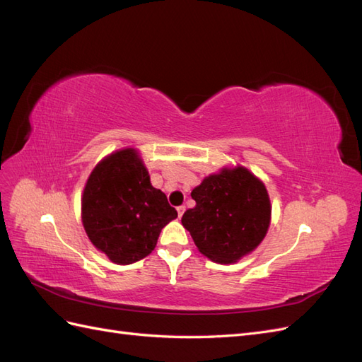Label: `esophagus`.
<instances>
[{"label":"esophagus","instance_id":"esophagus-1","mask_svg":"<svg viewBox=\"0 0 362 362\" xmlns=\"http://www.w3.org/2000/svg\"><path fill=\"white\" fill-rule=\"evenodd\" d=\"M177 211H178V216L182 217V214H184V211H185V206H184V205H180V206L177 208Z\"/></svg>","mask_w":362,"mask_h":362}]
</instances>
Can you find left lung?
Instances as JSON below:
<instances>
[{
  "instance_id": "obj_1",
  "label": "left lung",
  "mask_w": 362,
  "mask_h": 362,
  "mask_svg": "<svg viewBox=\"0 0 362 362\" xmlns=\"http://www.w3.org/2000/svg\"><path fill=\"white\" fill-rule=\"evenodd\" d=\"M196 206L181 222L199 252L229 264L254 250L270 225V199L255 175L245 168L223 169L192 192Z\"/></svg>"
}]
</instances>
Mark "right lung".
<instances>
[{"instance_id":"1","label":"right lung","mask_w":362,"mask_h":362,"mask_svg":"<svg viewBox=\"0 0 362 362\" xmlns=\"http://www.w3.org/2000/svg\"><path fill=\"white\" fill-rule=\"evenodd\" d=\"M90 242L116 264H131L154 250L161 229L178 217L166 194L152 187L134 149L105 157L90 173L81 199Z\"/></svg>"}]
</instances>
